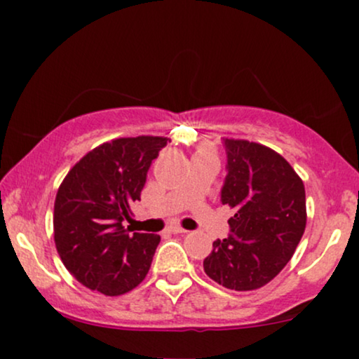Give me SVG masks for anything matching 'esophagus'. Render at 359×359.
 <instances>
[{"label":"esophagus","instance_id":"1","mask_svg":"<svg viewBox=\"0 0 359 359\" xmlns=\"http://www.w3.org/2000/svg\"><path fill=\"white\" fill-rule=\"evenodd\" d=\"M168 233H172V234H185V233H187V229L180 228V226H170V228H168Z\"/></svg>","mask_w":359,"mask_h":359}]
</instances>
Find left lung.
<instances>
[{
    "instance_id": "obj_1",
    "label": "left lung",
    "mask_w": 359,
    "mask_h": 359,
    "mask_svg": "<svg viewBox=\"0 0 359 359\" xmlns=\"http://www.w3.org/2000/svg\"><path fill=\"white\" fill-rule=\"evenodd\" d=\"M224 145L228 175L221 201L234 212L231 234L212 243L204 271L231 290H257L294 257L307 224L306 189L271 148L234 138H224Z\"/></svg>"
}]
</instances>
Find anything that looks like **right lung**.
Here are the masks:
<instances>
[{
	"instance_id": "obj_1",
	"label": "right lung",
	"mask_w": 359,
	"mask_h": 359,
	"mask_svg": "<svg viewBox=\"0 0 359 359\" xmlns=\"http://www.w3.org/2000/svg\"><path fill=\"white\" fill-rule=\"evenodd\" d=\"M168 138H114L88 151L62 180L53 204V241L69 273L116 297L150 270L158 234H130L121 224L140 201L151 160Z\"/></svg>"
}]
</instances>
